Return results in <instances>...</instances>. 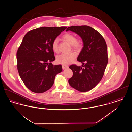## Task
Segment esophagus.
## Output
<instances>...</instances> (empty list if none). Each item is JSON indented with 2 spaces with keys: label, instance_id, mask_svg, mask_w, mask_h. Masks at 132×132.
I'll return each mask as SVG.
<instances>
[{
  "label": "esophagus",
  "instance_id": "obj_1",
  "mask_svg": "<svg viewBox=\"0 0 132 132\" xmlns=\"http://www.w3.org/2000/svg\"><path fill=\"white\" fill-rule=\"evenodd\" d=\"M62 68H63V70L68 68V66L66 65H62Z\"/></svg>",
  "mask_w": 132,
  "mask_h": 132
}]
</instances>
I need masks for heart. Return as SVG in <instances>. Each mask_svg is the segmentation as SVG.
Returning a JSON list of instances; mask_svg holds the SVG:
<instances>
[{
  "label": "heart",
  "mask_w": 132,
  "mask_h": 132,
  "mask_svg": "<svg viewBox=\"0 0 132 132\" xmlns=\"http://www.w3.org/2000/svg\"><path fill=\"white\" fill-rule=\"evenodd\" d=\"M63 39L71 44L72 47L76 50H80L82 47L81 42L76 40L75 36L70 33L65 34L62 36ZM52 50L54 52H57L58 51V39L55 38L51 44ZM76 54L74 52H71L67 53H63L57 57V62L62 64H68L71 63L76 57Z\"/></svg>",
  "instance_id": "heart-1"
}]
</instances>
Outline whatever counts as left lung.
I'll use <instances>...</instances> for the list:
<instances>
[{"instance_id":"8db88e82","label":"left lung","mask_w":132,"mask_h":132,"mask_svg":"<svg viewBox=\"0 0 132 132\" xmlns=\"http://www.w3.org/2000/svg\"><path fill=\"white\" fill-rule=\"evenodd\" d=\"M71 31L82 39L83 47L77 58L82 66H70L73 73L69 84L76 90L85 92L92 89L99 83L104 75L108 63L106 43L101 34L88 26H74Z\"/></svg>"}]
</instances>
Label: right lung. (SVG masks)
Returning a JSON list of instances; mask_svg holds the SVG:
<instances>
[{
	"mask_svg": "<svg viewBox=\"0 0 132 132\" xmlns=\"http://www.w3.org/2000/svg\"><path fill=\"white\" fill-rule=\"evenodd\" d=\"M67 27H42L28 32L17 52V70L26 86L32 92L43 93L52 86L55 76L62 71L55 60L51 44Z\"/></svg>",
	"mask_w": 132,
	"mask_h": 132,
	"instance_id": "right-lung-1",
	"label": "right lung"
}]
</instances>
